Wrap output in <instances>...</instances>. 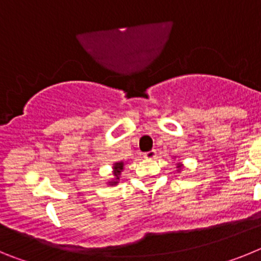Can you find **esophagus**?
<instances>
[{"label":"esophagus","instance_id":"34e87169","mask_svg":"<svg viewBox=\"0 0 261 261\" xmlns=\"http://www.w3.org/2000/svg\"><path fill=\"white\" fill-rule=\"evenodd\" d=\"M144 156L146 159H154L156 156V151L155 150H150V151H146V153L144 154Z\"/></svg>","mask_w":261,"mask_h":261}]
</instances>
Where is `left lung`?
<instances>
[{
    "label": "left lung",
    "instance_id": "8db88e82",
    "mask_svg": "<svg viewBox=\"0 0 261 261\" xmlns=\"http://www.w3.org/2000/svg\"><path fill=\"white\" fill-rule=\"evenodd\" d=\"M177 167H179V168H180V167H181V165H180V163H179V165H177Z\"/></svg>",
    "mask_w": 261,
    "mask_h": 261
}]
</instances>
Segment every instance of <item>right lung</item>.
<instances>
[{"instance_id": "right-lung-1", "label": "right lung", "mask_w": 261, "mask_h": 261, "mask_svg": "<svg viewBox=\"0 0 261 261\" xmlns=\"http://www.w3.org/2000/svg\"><path fill=\"white\" fill-rule=\"evenodd\" d=\"M124 168V163L123 162H116L114 165V175H115V179L112 181H110L111 186H115V184L119 183V179H120V174L123 171Z\"/></svg>"}]
</instances>
